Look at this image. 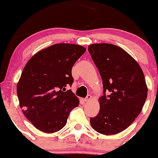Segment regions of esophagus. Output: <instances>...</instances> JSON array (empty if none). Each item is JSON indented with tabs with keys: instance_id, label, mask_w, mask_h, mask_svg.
Instances as JSON below:
<instances>
[{
	"instance_id": "obj_1",
	"label": "esophagus",
	"mask_w": 158,
	"mask_h": 158,
	"mask_svg": "<svg viewBox=\"0 0 158 158\" xmlns=\"http://www.w3.org/2000/svg\"><path fill=\"white\" fill-rule=\"evenodd\" d=\"M92 99V95H88L86 96V98H85V102H88L90 101V100Z\"/></svg>"
}]
</instances>
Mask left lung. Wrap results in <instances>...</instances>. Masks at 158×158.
I'll use <instances>...</instances> for the list:
<instances>
[{"mask_svg":"<svg viewBox=\"0 0 158 158\" xmlns=\"http://www.w3.org/2000/svg\"><path fill=\"white\" fill-rule=\"evenodd\" d=\"M89 52L103 84L99 112L90 118L91 126L102 135H115L130 126L142 110L148 96L144 73L136 60L118 46L91 44Z\"/></svg>","mask_w":158,"mask_h":158,"instance_id":"1","label":"left lung"}]
</instances>
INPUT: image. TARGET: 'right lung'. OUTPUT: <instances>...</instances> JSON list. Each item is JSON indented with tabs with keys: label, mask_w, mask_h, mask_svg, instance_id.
I'll return each mask as SVG.
<instances>
[{
	"label": "right lung",
	"mask_w": 158,
	"mask_h": 158,
	"mask_svg": "<svg viewBox=\"0 0 158 158\" xmlns=\"http://www.w3.org/2000/svg\"><path fill=\"white\" fill-rule=\"evenodd\" d=\"M86 49L58 44L36 52L23 68L17 85L20 107L32 125L45 133L66 125L69 112L79 101L71 90L72 67Z\"/></svg>",
	"instance_id": "obj_1"
}]
</instances>
